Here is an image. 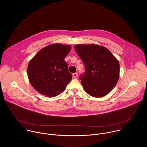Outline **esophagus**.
<instances>
[{"instance_id": "1", "label": "esophagus", "mask_w": 147, "mask_h": 147, "mask_svg": "<svg viewBox=\"0 0 147 147\" xmlns=\"http://www.w3.org/2000/svg\"><path fill=\"white\" fill-rule=\"evenodd\" d=\"M72 76L74 78H76L78 77V74L77 73H74V74H73Z\"/></svg>"}]
</instances>
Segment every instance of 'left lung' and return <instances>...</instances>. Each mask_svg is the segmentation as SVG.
<instances>
[{"label": "left lung", "mask_w": 147, "mask_h": 147, "mask_svg": "<svg viewBox=\"0 0 147 147\" xmlns=\"http://www.w3.org/2000/svg\"><path fill=\"white\" fill-rule=\"evenodd\" d=\"M74 48L85 65V72L80 78L85 92L96 98L107 95L119 80L120 66L117 59L100 45H76Z\"/></svg>", "instance_id": "1"}]
</instances>
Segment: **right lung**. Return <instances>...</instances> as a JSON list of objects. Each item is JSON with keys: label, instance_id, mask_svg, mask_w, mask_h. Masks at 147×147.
Listing matches in <instances>:
<instances>
[{"label": "right lung", "instance_id": "1", "mask_svg": "<svg viewBox=\"0 0 147 147\" xmlns=\"http://www.w3.org/2000/svg\"><path fill=\"white\" fill-rule=\"evenodd\" d=\"M71 46L53 43L43 47L30 61L27 73L33 87L40 93L55 97L65 89L72 79L64 58Z\"/></svg>", "mask_w": 147, "mask_h": 147}]
</instances>
